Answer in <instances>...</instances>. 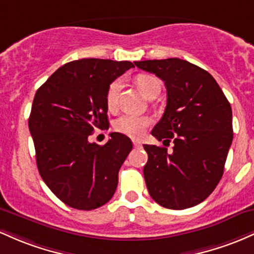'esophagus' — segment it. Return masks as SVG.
I'll list each match as a JSON object with an SVG mask.
<instances>
[{"label":"esophagus","instance_id":"obj_1","mask_svg":"<svg viewBox=\"0 0 254 254\" xmlns=\"http://www.w3.org/2000/svg\"><path fill=\"white\" fill-rule=\"evenodd\" d=\"M133 145H134V147H141V142L138 140H133Z\"/></svg>","mask_w":254,"mask_h":254}]
</instances>
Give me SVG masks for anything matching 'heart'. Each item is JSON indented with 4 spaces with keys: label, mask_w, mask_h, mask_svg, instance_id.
<instances>
[{
    "label": "heart",
    "mask_w": 254,
    "mask_h": 254,
    "mask_svg": "<svg viewBox=\"0 0 254 254\" xmlns=\"http://www.w3.org/2000/svg\"><path fill=\"white\" fill-rule=\"evenodd\" d=\"M136 84H138L139 89L146 97H150L156 91L161 90V84H159L158 79L155 78L150 74H140L136 78ZM122 80L121 79H116L112 84L109 85L107 91V105L109 109H115L118 107L119 102V93L121 90ZM151 125V119L147 116H139L133 115V114H125V115L120 116L115 121V129L120 133L133 136V138H138L140 136L146 127Z\"/></svg>",
    "instance_id": "1"
}]
</instances>
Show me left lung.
Wrapping results in <instances>:
<instances>
[{
	"label": "left lung",
	"instance_id": "1",
	"mask_svg": "<svg viewBox=\"0 0 254 254\" xmlns=\"http://www.w3.org/2000/svg\"><path fill=\"white\" fill-rule=\"evenodd\" d=\"M134 64L164 81L167 107L151 134L168 145L174 142L169 152L144 145L149 156L144 178L151 198L172 210L200 204L223 175L233 141L232 107L211 74L189 61L174 58Z\"/></svg>",
	"mask_w": 254,
	"mask_h": 254
}]
</instances>
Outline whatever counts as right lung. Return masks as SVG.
<instances>
[{"label":"right lung","instance_id":"obj_1","mask_svg":"<svg viewBox=\"0 0 254 254\" xmlns=\"http://www.w3.org/2000/svg\"><path fill=\"white\" fill-rule=\"evenodd\" d=\"M133 67L129 61L76 60L60 67L37 90L28 128L38 172L51 192L73 209H97L115 193L132 141L112 133L101 146L89 136L96 128L109 126L108 87Z\"/></svg>","mask_w":254,"mask_h":254}]
</instances>
